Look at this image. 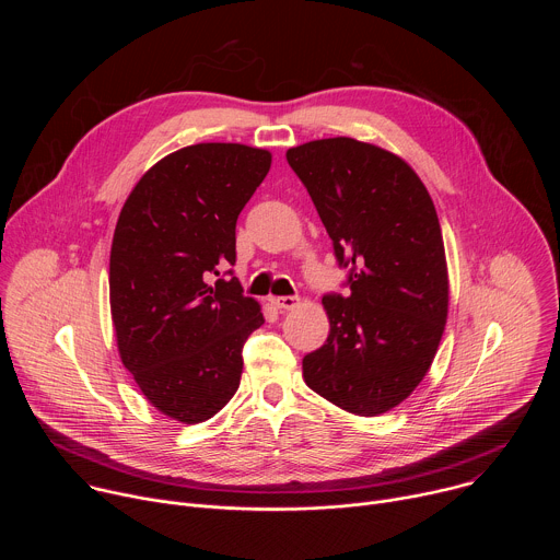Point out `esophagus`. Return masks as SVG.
<instances>
[{
  "mask_svg": "<svg viewBox=\"0 0 560 560\" xmlns=\"http://www.w3.org/2000/svg\"><path fill=\"white\" fill-rule=\"evenodd\" d=\"M272 303L279 307V310H294L299 305V296H275Z\"/></svg>",
  "mask_w": 560,
  "mask_h": 560,
  "instance_id": "34e87169",
  "label": "esophagus"
}]
</instances>
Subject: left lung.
Segmentation results:
<instances>
[{
	"instance_id": "8db88e82",
	"label": "left lung",
	"mask_w": 560,
	"mask_h": 560,
	"mask_svg": "<svg viewBox=\"0 0 560 560\" xmlns=\"http://www.w3.org/2000/svg\"><path fill=\"white\" fill-rule=\"evenodd\" d=\"M285 159L350 288L324 296L330 335L303 357V378L341 410L383 415L421 383L445 330L447 266L432 197L404 159L350 137L307 141Z\"/></svg>"
}]
</instances>
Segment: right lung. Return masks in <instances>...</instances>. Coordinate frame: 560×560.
Wrapping results in <instances>:
<instances>
[{
    "label": "right lung",
    "mask_w": 560,
    "mask_h": 560,
    "mask_svg": "<svg viewBox=\"0 0 560 560\" xmlns=\"http://www.w3.org/2000/svg\"><path fill=\"white\" fill-rule=\"evenodd\" d=\"M268 150L195 143L154 164L126 199L110 248L121 363L148 401L182 423L234 396L244 343L264 314L232 270L236 219L270 171Z\"/></svg>",
    "instance_id": "add662e5"
}]
</instances>
